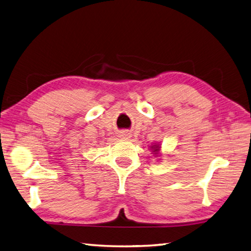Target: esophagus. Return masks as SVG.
<instances>
[{
  "label": "esophagus",
  "instance_id": "34e87169",
  "mask_svg": "<svg viewBox=\"0 0 251 251\" xmlns=\"http://www.w3.org/2000/svg\"><path fill=\"white\" fill-rule=\"evenodd\" d=\"M121 137L123 138V139H128V138H130V134H129V132L124 131V132H122Z\"/></svg>",
  "mask_w": 251,
  "mask_h": 251
}]
</instances>
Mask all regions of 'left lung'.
I'll list each match as a JSON object with an SVG mask.
<instances>
[{
    "instance_id": "left-lung-1",
    "label": "left lung",
    "mask_w": 251,
    "mask_h": 251,
    "mask_svg": "<svg viewBox=\"0 0 251 251\" xmlns=\"http://www.w3.org/2000/svg\"><path fill=\"white\" fill-rule=\"evenodd\" d=\"M151 150H152V152H154L153 154H155V155L157 156L159 150H161V146L157 145V143H155V145H153V146L151 147Z\"/></svg>"
}]
</instances>
